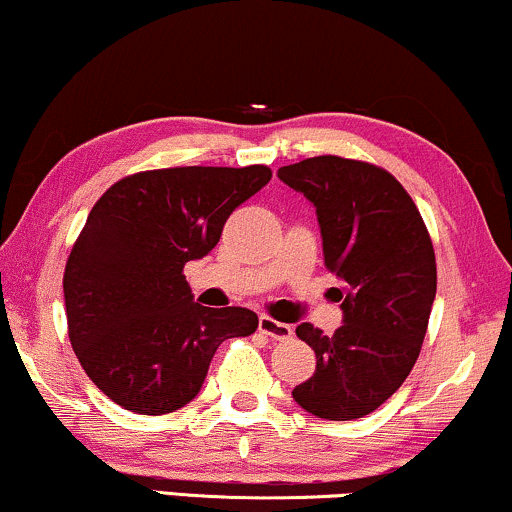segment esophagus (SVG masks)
<instances>
[{
	"mask_svg": "<svg viewBox=\"0 0 512 512\" xmlns=\"http://www.w3.org/2000/svg\"><path fill=\"white\" fill-rule=\"evenodd\" d=\"M258 330H261L263 335H268V338L280 340V342L292 338V326H287V323H280V321H275V318H268V316L258 318Z\"/></svg>",
	"mask_w": 512,
	"mask_h": 512,
	"instance_id": "esophagus-1",
	"label": "esophagus"
}]
</instances>
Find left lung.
Instances as JSON below:
<instances>
[{"label":"left lung","instance_id":"obj_1","mask_svg":"<svg viewBox=\"0 0 512 512\" xmlns=\"http://www.w3.org/2000/svg\"><path fill=\"white\" fill-rule=\"evenodd\" d=\"M280 182L316 208L323 261L342 282V326L297 328L316 371L292 390L302 410L352 422L386 402L410 376L436 299V258L417 206L393 174L321 155L280 167Z\"/></svg>","mask_w":512,"mask_h":512}]
</instances>
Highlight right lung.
Returning <instances> with one entry per match:
<instances>
[{"mask_svg": "<svg viewBox=\"0 0 512 512\" xmlns=\"http://www.w3.org/2000/svg\"><path fill=\"white\" fill-rule=\"evenodd\" d=\"M270 177L266 165L138 172L90 210L64 270L66 321L83 371L119 407L189 405L222 342L258 328L254 311L194 302L182 270Z\"/></svg>", "mask_w": 512, "mask_h": 512, "instance_id": "1", "label": "right lung"}]
</instances>
